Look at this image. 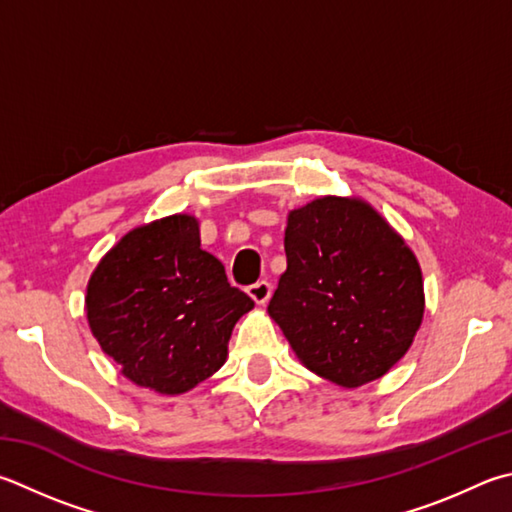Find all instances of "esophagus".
<instances>
[{"mask_svg":"<svg viewBox=\"0 0 512 512\" xmlns=\"http://www.w3.org/2000/svg\"><path fill=\"white\" fill-rule=\"evenodd\" d=\"M271 293H273V286L268 284L266 280L248 286V295L253 297L255 304H259V306H264L268 300H271Z\"/></svg>","mask_w":512,"mask_h":512,"instance_id":"obj_1","label":"esophagus"}]
</instances>
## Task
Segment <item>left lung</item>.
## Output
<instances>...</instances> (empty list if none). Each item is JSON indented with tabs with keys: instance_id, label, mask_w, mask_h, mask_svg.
<instances>
[{
	"instance_id": "8db88e82",
	"label": "left lung",
	"mask_w": 512,
	"mask_h": 512,
	"mask_svg": "<svg viewBox=\"0 0 512 512\" xmlns=\"http://www.w3.org/2000/svg\"><path fill=\"white\" fill-rule=\"evenodd\" d=\"M284 250L268 315L302 365L342 387L385 376L425 311L405 239L362 199L320 197L288 212Z\"/></svg>"
}]
</instances>
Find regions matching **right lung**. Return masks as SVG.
<instances>
[{"label": "right lung", "mask_w": 512, "mask_h": 512, "mask_svg": "<svg viewBox=\"0 0 512 512\" xmlns=\"http://www.w3.org/2000/svg\"><path fill=\"white\" fill-rule=\"evenodd\" d=\"M85 304L91 333L123 376L167 396L224 365L232 327L255 306L201 248L190 215L129 230L100 259Z\"/></svg>", "instance_id": "add662e5"}]
</instances>
